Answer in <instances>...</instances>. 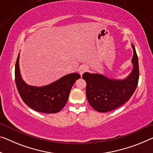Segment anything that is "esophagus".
<instances>
[{
    "mask_svg": "<svg viewBox=\"0 0 153 153\" xmlns=\"http://www.w3.org/2000/svg\"><path fill=\"white\" fill-rule=\"evenodd\" d=\"M88 69V68L87 66H86V65L81 66V67H79V74L80 75H82L84 73L87 71Z\"/></svg>",
    "mask_w": 153,
    "mask_h": 153,
    "instance_id": "esophagus-1",
    "label": "esophagus"
}]
</instances>
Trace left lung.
<instances>
[{"label": "left lung", "instance_id": "8db88e82", "mask_svg": "<svg viewBox=\"0 0 153 153\" xmlns=\"http://www.w3.org/2000/svg\"><path fill=\"white\" fill-rule=\"evenodd\" d=\"M133 70L124 79H114L98 74L86 72V94L91 106L100 113L115 110L126 103L135 92L139 81V64L135 48L132 44Z\"/></svg>", "mask_w": 153, "mask_h": 153}]
</instances>
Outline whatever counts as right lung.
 I'll return each mask as SVG.
<instances>
[{"mask_svg":"<svg viewBox=\"0 0 153 153\" xmlns=\"http://www.w3.org/2000/svg\"><path fill=\"white\" fill-rule=\"evenodd\" d=\"M20 53L15 65V81L18 93L27 106L36 111L45 113H56L66 105L69 93L79 74L73 73L61 77L53 83L44 86L27 84L22 79L19 68Z\"/></svg>","mask_w":153,"mask_h":153,"instance_id":"right-lung-1","label":"right lung"}]
</instances>
